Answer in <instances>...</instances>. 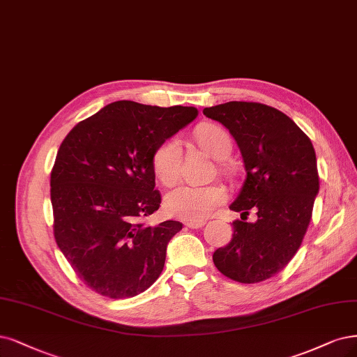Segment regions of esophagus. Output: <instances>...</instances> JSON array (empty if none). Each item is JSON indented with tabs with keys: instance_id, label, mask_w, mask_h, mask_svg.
Returning <instances> with one entry per match:
<instances>
[{
	"instance_id": "1",
	"label": "esophagus",
	"mask_w": 357,
	"mask_h": 357,
	"mask_svg": "<svg viewBox=\"0 0 357 357\" xmlns=\"http://www.w3.org/2000/svg\"><path fill=\"white\" fill-rule=\"evenodd\" d=\"M205 226V221L204 220H198V221H188L186 227L189 229H201Z\"/></svg>"
}]
</instances>
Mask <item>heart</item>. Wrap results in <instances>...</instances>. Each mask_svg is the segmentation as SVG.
Returning a JSON list of instances; mask_svg holds the SVG:
<instances>
[{"mask_svg":"<svg viewBox=\"0 0 357 357\" xmlns=\"http://www.w3.org/2000/svg\"><path fill=\"white\" fill-rule=\"evenodd\" d=\"M199 144L214 158L223 159L231 151L229 134L217 126H204L196 131ZM156 177L167 186L174 184L180 177L181 144L173 137L158 147L152 158ZM227 198L225 188L218 184H181L165 196V210L171 217L188 221L204 220Z\"/></svg>","mask_w":357,"mask_h":357,"instance_id":"b5f03b06","label":"heart"}]
</instances>
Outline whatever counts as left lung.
Instances as JSON below:
<instances>
[{"mask_svg": "<svg viewBox=\"0 0 357 357\" xmlns=\"http://www.w3.org/2000/svg\"><path fill=\"white\" fill-rule=\"evenodd\" d=\"M204 115L229 130L247 171L229 206L241 220L213 260L225 276L257 284L285 268L309 227L319 193L313 144L289 116L267 105L227 102L205 107ZM250 209L257 213L254 224L246 221Z\"/></svg>", "mask_w": 357, "mask_h": 357, "instance_id": "8db88e82", "label": "left lung"}]
</instances>
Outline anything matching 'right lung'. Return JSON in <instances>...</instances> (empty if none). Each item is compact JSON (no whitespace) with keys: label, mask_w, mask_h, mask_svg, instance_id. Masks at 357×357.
Returning a JSON list of instances; mask_svg holds the SVG:
<instances>
[{"label":"right lung","mask_w":357,"mask_h":357,"mask_svg":"<svg viewBox=\"0 0 357 357\" xmlns=\"http://www.w3.org/2000/svg\"><path fill=\"white\" fill-rule=\"evenodd\" d=\"M198 116L192 106L119 100L81 121L61 142L52 171L57 247L85 285L107 298H130L162 273L180 221L147 226L158 211L152 158Z\"/></svg>","instance_id":"1"}]
</instances>
